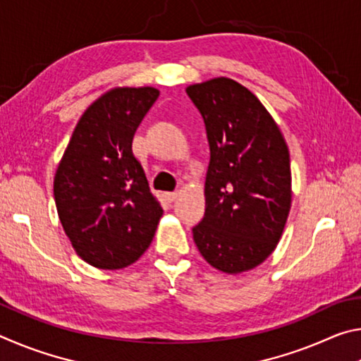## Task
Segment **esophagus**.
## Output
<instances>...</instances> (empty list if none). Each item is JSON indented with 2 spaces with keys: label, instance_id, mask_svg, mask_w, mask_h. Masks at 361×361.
I'll list each match as a JSON object with an SVG mask.
<instances>
[{
  "label": "esophagus",
  "instance_id": "1",
  "mask_svg": "<svg viewBox=\"0 0 361 361\" xmlns=\"http://www.w3.org/2000/svg\"><path fill=\"white\" fill-rule=\"evenodd\" d=\"M164 195H166V199L169 200V202H173V200H176V197H178V192H166V194H164Z\"/></svg>",
  "mask_w": 361,
  "mask_h": 361
}]
</instances>
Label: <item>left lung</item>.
I'll return each instance as SVG.
<instances>
[{
  "mask_svg": "<svg viewBox=\"0 0 361 361\" xmlns=\"http://www.w3.org/2000/svg\"><path fill=\"white\" fill-rule=\"evenodd\" d=\"M186 92L210 145L205 215L194 242L218 271H252L276 250L288 218V146L258 97L234 79L213 78Z\"/></svg>",
  "mask_w": 361,
  "mask_h": 361,
  "instance_id": "obj_1",
  "label": "left lung"
}]
</instances>
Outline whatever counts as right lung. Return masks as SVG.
<instances>
[{"label":"right lung","instance_id":"1","mask_svg":"<svg viewBox=\"0 0 361 361\" xmlns=\"http://www.w3.org/2000/svg\"><path fill=\"white\" fill-rule=\"evenodd\" d=\"M154 87H114L82 113L54 176L65 234L90 266L114 271L151 245L162 207L149 191L132 140L157 100Z\"/></svg>","mask_w":361,"mask_h":361}]
</instances>
